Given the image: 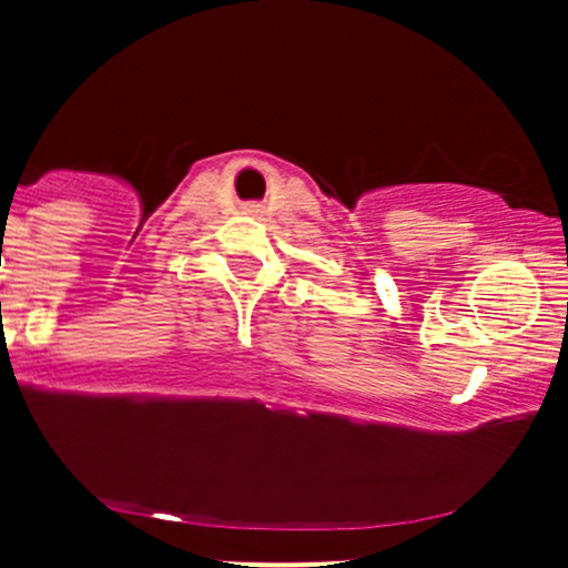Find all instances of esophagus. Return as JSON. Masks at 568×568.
<instances>
[{"label": "esophagus", "mask_w": 568, "mask_h": 568, "mask_svg": "<svg viewBox=\"0 0 568 568\" xmlns=\"http://www.w3.org/2000/svg\"><path fill=\"white\" fill-rule=\"evenodd\" d=\"M247 213H256V211H253V207H247Z\"/></svg>", "instance_id": "34e87169"}]
</instances>
